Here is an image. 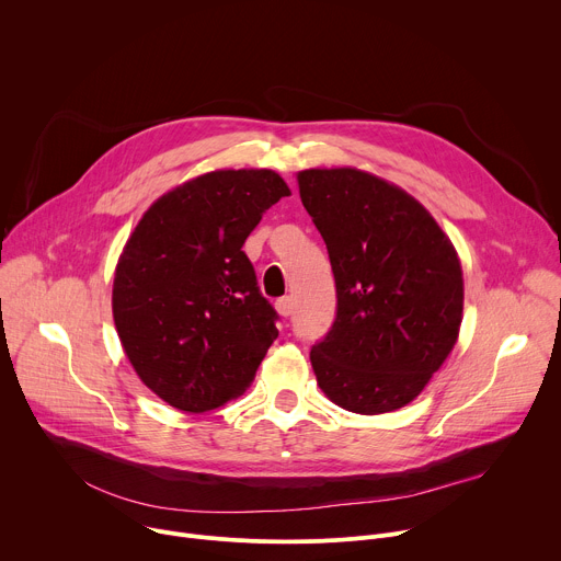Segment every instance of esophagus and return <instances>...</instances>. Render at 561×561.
Listing matches in <instances>:
<instances>
[{
    "instance_id": "esophagus-1",
    "label": "esophagus",
    "mask_w": 561,
    "mask_h": 561,
    "mask_svg": "<svg viewBox=\"0 0 561 561\" xmlns=\"http://www.w3.org/2000/svg\"><path fill=\"white\" fill-rule=\"evenodd\" d=\"M275 308H277V312H279L282 317H288V314L293 312V299H290V297H279V299L275 301Z\"/></svg>"
}]
</instances>
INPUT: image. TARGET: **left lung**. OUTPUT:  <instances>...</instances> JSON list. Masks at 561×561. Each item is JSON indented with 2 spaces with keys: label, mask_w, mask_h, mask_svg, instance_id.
<instances>
[{
  "label": "left lung",
  "mask_w": 561,
  "mask_h": 561,
  "mask_svg": "<svg viewBox=\"0 0 561 561\" xmlns=\"http://www.w3.org/2000/svg\"><path fill=\"white\" fill-rule=\"evenodd\" d=\"M297 182L337 288L335 322L310 348L317 383L353 413L402 409L457 342L459 257L415 197L370 173L310 169Z\"/></svg>",
  "instance_id": "8db88e82"
}]
</instances>
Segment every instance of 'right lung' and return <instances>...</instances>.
Returning a JSON list of instances; mask_svg holds the SVG:
<instances>
[{"mask_svg": "<svg viewBox=\"0 0 561 561\" xmlns=\"http://www.w3.org/2000/svg\"><path fill=\"white\" fill-rule=\"evenodd\" d=\"M288 195L266 169L206 173L159 197L128 237L113 282L115 329L167 404L206 413L255 379L279 314L242 247Z\"/></svg>", "mask_w": 561, "mask_h": 561, "instance_id": "1", "label": "right lung"}]
</instances>
